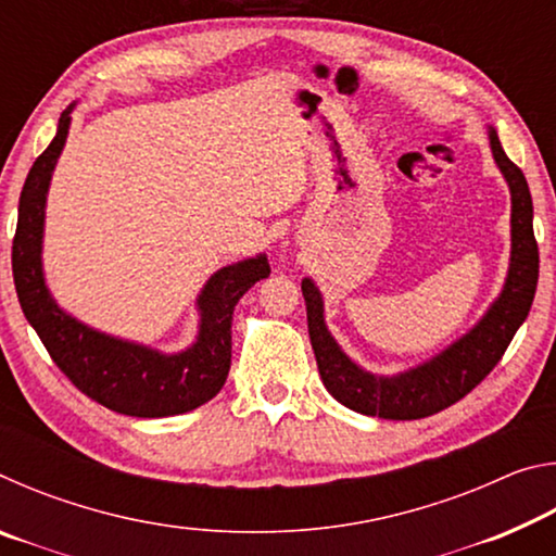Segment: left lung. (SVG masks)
Wrapping results in <instances>:
<instances>
[{
	"label": "left lung",
	"instance_id": "obj_1",
	"mask_svg": "<svg viewBox=\"0 0 556 556\" xmlns=\"http://www.w3.org/2000/svg\"><path fill=\"white\" fill-rule=\"evenodd\" d=\"M497 168L513 199V252L501 296L470 331L446 351L407 372L378 378L365 372L333 341L324 321V299L312 279L301 281L308 338L326 390L348 409L382 419H421L456 404L491 372L530 314L540 277V250L532 230V195L525 174L503 152L495 129L488 131Z\"/></svg>",
	"mask_w": 556,
	"mask_h": 556
}]
</instances>
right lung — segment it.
I'll list each match as a JSON object with an SVG mask.
<instances>
[{
  "mask_svg": "<svg viewBox=\"0 0 556 556\" xmlns=\"http://www.w3.org/2000/svg\"><path fill=\"white\" fill-rule=\"evenodd\" d=\"M71 112L73 105L63 110L53 142L34 162L18 195L12 244L18 304L65 378L102 407L147 419L191 412L213 400L228 380L235 304L255 281L269 277V262L257 255L215 271L195 301L201 312L199 338L174 355L100 333L65 314L43 281L41 242L46 193L68 137Z\"/></svg>",
  "mask_w": 556,
  "mask_h": 556,
  "instance_id": "right-lung-1",
  "label": "right lung"
}]
</instances>
